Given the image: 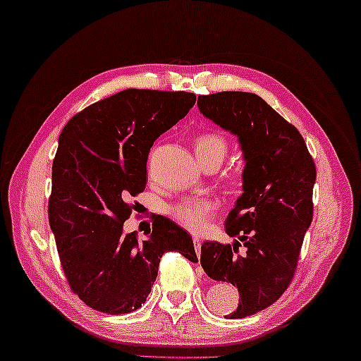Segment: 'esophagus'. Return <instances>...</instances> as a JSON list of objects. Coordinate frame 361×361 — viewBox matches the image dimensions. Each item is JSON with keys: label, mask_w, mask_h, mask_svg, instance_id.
Wrapping results in <instances>:
<instances>
[{"label": "esophagus", "mask_w": 361, "mask_h": 361, "mask_svg": "<svg viewBox=\"0 0 361 361\" xmlns=\"http://www.w3.org/2000/svg\"><path fill=\"white\" fill-rule=\"evenodd\" d=\"M193 247H195L197 253H200V248H202V240H200V237H193Z\"/></svg>", "instance_id": "esophagus-1"}]
</instances>
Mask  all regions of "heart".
Instances as JSON below:
<instances>
[{"mask_svg": "<svg viewBox=\"0 0 361 361\" xmlns=\"http://www.w3.org/2000/svg\"><path fill=\"white\" fill-rule=\"evenodd\" d=\"M195 152L200 161L208 159H221L223 161L227 153V140L218 132L204 130L195 137ZM218 209V203L209 198H187L171 207L169 214L177 224L185 227L193 234H200L207 229L209 221Z\"/></svg>", "mask_w": 361, "mask_h": 361, "instance_id": "heart-1", "label": "heart"}]
</instances>
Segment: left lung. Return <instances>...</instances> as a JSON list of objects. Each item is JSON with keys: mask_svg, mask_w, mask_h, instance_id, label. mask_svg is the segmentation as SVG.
Returning <instances> with one entry per match:
<instances>
[{"mask_svg": "<svg viewBox=\"0 0 361 361\" xmlns=\"http://www.w3.org/2000/svg\"><path fill=\"white\" fill-rule=\"evenodd\" d=\"M198 108L238 137L245 158L243 193L224 226L247 252L238 253V242H204L200 257L212 279L237 287L229 319L245 318L273 305L293 279L313 219L316 166L297 127L255 93L200 95Z\"/></svg>", "mask_w": 361, "mask_h": 361, "instance_id": "8db88e82", "label": "left lung"}]
</instances>
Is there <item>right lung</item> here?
<instances>
[{"label": "right lung", "instance_id": "obj_1", "mask_svg": "<svg viewBox=\"0 0 361 361\" xmlns=\"http://www.w3.org/2000/svg\"><path fill=\"white\" fill-rule=\"evenodd\" d=\"M195 99L188 92L127 88L82 109L61 132L48 219L71 290L93 310L140 308L166 252L198 262L192 237L164 216H153L143 240L123 234L130 197L145 190L149 148Z\"/></svg>", "mask_w": 361, "mask_h": 361}]
</instances>
